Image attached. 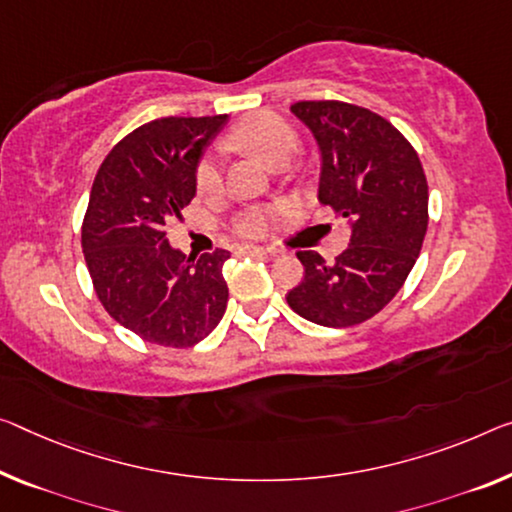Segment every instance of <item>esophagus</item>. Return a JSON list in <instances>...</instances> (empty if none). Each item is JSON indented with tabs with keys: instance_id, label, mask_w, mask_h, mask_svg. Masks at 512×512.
I'll use <instances>...</instances> for the list:
<instances>
[{
	"instance_id": "obj_1",
	"label": "esophagus",
	"mask_w": 512,
	"mask_h": 512,
	"mask_svg": "<svg viewBox=\"0 0 512 512\" xmlns=\"http://www.w3.org/2000/svg\"><path fill=\"white\" fill-rule=\"evenodd\" d=\"M240 254L254 256V258H274V256H277V249H270V247H242Z\"/></svg>"
}]
</instances>
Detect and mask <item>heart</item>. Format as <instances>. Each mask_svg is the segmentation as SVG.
Here are the masks:
<instances>
[{
	"mask_svg": "<svg viewBox=\"0 0 512 512\" xmlns=\"http://www.w3.org/2000/svg\"><path fill=\"white\" fill-rule=\"evenodd\" d=\"M231 141L242 151L256 155L258 160L265 162L267 167L277 169L279 164H286L297 146V132L283 116L272 112H261L240 121L231 132ZM222 185V174H219V162L215 157H206L196 167V190L201 194H215ZM270 212L251 210L242 215L235 224L242 238H258L267 229Z\"/></svg>",
	"mask_w": 512,
	"mask_h": 512,
	"instance_id": "b5f03b06",
	"label": "heart"
}]
</instances>
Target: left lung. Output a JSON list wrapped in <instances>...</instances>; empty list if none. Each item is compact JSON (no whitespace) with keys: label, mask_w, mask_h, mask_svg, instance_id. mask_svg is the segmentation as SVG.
I'll return each instance as SVG.
<instances>
[{"label":"left lung","mask_w":512,"mask_h":512,"mask_svg":"<svg viewBox=\"0 0 512 512\" xmlns=\"http://www.w3.org/2000/svg\"><path fill=\"white\" fill-rule=\"evenodd\" d=\"M318 141V201L350 222V245L334 263L297 251L304 279L288 306L322 327L359 325L387 306L412 272L428 229V183L400 132L371 109L338 100L290 107Z\"/></svg>","instance_id":"8db88e82"}]
</instances>
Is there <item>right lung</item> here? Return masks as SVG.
<instances>
[{"label": "right lung", "instance_id": "1", "mask_svg": "<svg viewBox=\"0 0 512 512\" xmlns=\"http://www.w3.org/2000/svg\"><path fill=\"white\" fill-rule=\"evenodd\" d=\"M224 123L226 114L141 125L112 148L93 180L82 224L93 288L109 316L148 343L192 348L226 311L229 251L194 261L167 240V222L196 194L203 148Z\"/></svg>", "mask_w": 512, "mask_h": 512}]
</instances>
